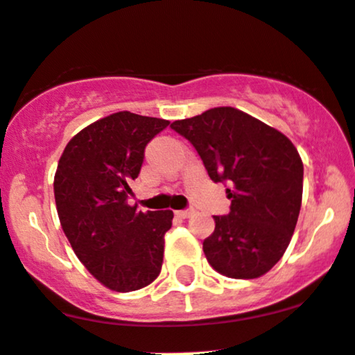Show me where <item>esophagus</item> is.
<instances>
[{"mask_svg": "<svg viewBox=\"0 0 355 355\" xmlns=\"http://www.w3.org/2000/svg\"><path fill=\"white\" fill-rule=\"evenodd\" d=\"M192 214H193V209H185V210H178L177 216L182 217V219H189V217L192 216Z\"/></svg>", "mask_w": 355, "mask_h": 355, "instance_id": "obj_1", "label": "esophagus"}]
</instances>
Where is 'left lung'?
<instances>
[{
  "instance_id": "left-lung-1",
  "label": "left lung",
  "mask_w": 355,
  "mask_h": 355,
  "mask_svg": "<svg viewBox=\"0 0 355 355\" xmlns=\"http://www.w3.org/2000/svg\"><path fill=\"white\" fill-rule=\"evenodd\" d=\"M189 139L216 184H227V216H214L204 241L209 264L220 275L251 279L285 254L297 225L303 163L285 135L234 107H212L171 123Z\"/></svg>"
}]
</instances>
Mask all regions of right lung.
Masks as SVG:
<instances>
[{
    "mask_svg": "<svg viewBox=\"0 0 355 355\" xmlns=\"http://www.w3.org/2000/svg\"><path fill=\"white\" fill-rule=\"evenodd\" d=\"M168 124L116 112L73 136L58 159L53 193L62 229L87 271L114 291L139 290L162 271L173 212H141L128 197L146 145Z\"/></svg>",
    "mask_w": 355,
    "mask_h": 355,
    "instance_id": "add662e5",
    "label": "right lung"
}]
</instances>
